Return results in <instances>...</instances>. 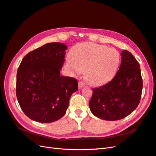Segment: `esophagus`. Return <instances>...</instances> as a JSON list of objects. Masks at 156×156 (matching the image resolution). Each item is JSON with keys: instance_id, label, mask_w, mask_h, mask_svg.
Wrapping results in <instances>:
<instances>
[{"instance_id": "34e87169", "label": "esophagus", "mask_w": 156, "mask_h": 156, "mask_svg": "<svg viewBox=\"0 0 156 156\" xmlns=\"http://www.w3.org/2000/svg\"><path fill=\"white\" fill-rule=\"evenodd\" d=\"M85 85H86L85 83L82 82V81H80V82H78V87H79V88H82V87H83V86H85Z\"/></svg>"}]
</instances>
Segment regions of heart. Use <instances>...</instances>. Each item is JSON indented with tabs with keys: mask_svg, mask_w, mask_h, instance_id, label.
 I'll list each match as a JSON object with an SVG mask.
<instances>
[{
	"mask_svg": "<svg viewBox=\"0 0 156 156\" xmlns=\"http://www.w3.org/2000/svg\"><path fill=\"white\" fill-rule=\"evenodd\" d=\"M119 63L117 50L92 42L74 46L66 59V66L71 72L80 74L86 71L87 81L93 86L109 82L116 73Z\"/></svg>",
	"mask_w": 156,
	"mask_h": 156,
	"instance_id": "heart-1",
	"label": "heart"
}]
</instances>
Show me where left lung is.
I'll return each instance as SVG.
<instances>
[{
	"mask_svg": "<svg viewBox=\"0 0 156 156\" xmlns=\"http://www.w3.org/2000/svg\"><path fill=\"white\" fill-rule=\"evenodd\" d=\"M122 61L113 79L105 85L93 89L89 103L96 117L108 121L126 118L139 105L142 90L140 65L131 53L122 51Z\"/></svg>",
	"mask_w": 156,
	"mask_h": 156,
	"instance_id": "left-lung-1",
	"label": "left lung"
}]
</instances>
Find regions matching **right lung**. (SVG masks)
I'll return each mask as SVG.
<instances>
[{
    "mask_svg": "<svg viewBox=\"0 0 156 156\" xmlns=\"http://www.w3.org/2000/svg\"><path fill=\"white\" fill-rule=\"evenodd\" d=\"M64 44H44L27 53L17 72L16 96L21 110L40 123L57 121L65 114L76 79L60 76L65 61Z\"/></svg>",
    "mask_w": 156,
    "mask_h": 156,
    "instance_id": "obj_1",
    "label": "right lung"
}]
</instances>
